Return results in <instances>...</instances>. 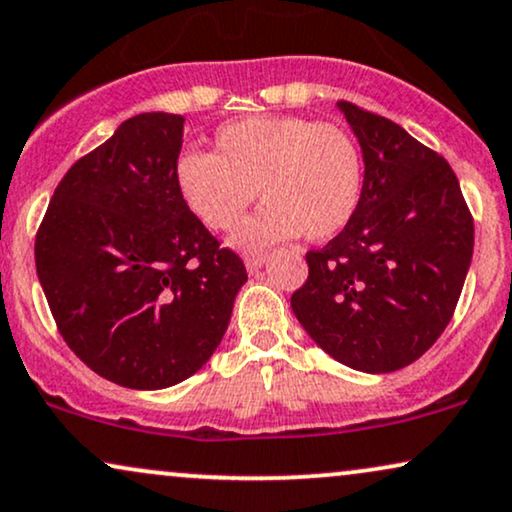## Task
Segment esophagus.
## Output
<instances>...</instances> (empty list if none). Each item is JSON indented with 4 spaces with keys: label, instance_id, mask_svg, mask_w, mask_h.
Segmentation results:
<instances>
[{
    "label": "esophagus",
    "instance_id": "esophagus-1",
    "mask_svg": "<svg viewBox=\"0 0 512 512\" xmlns=\"http://www.w3.org/2000/svg\"><path fill=\"white\" fill-rule=\"evenodd\" d=\"M265 261H268V256L265 254H256V256H249L247 258V270L254 275V272H258L265 265Z\"/></svg>",
    "mask_w": 512,
    "mask_h": 512
}]
</instances>
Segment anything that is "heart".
<instances>
[{
    "label": "heart",
    "instance_id": "b5f03b06",
    "mask_svg": "<svg viewBox=\"0 0 512 512\" xmlns=\"http://www.w3.org/2000/svg\"><path fill=\"white\" fill-rule=\"evenodd\" d=\"M211 152L178 155V195L199 221L232 230L261 190L265 207L230 244L258 251L303 235L327 242L360 207L364 162L360 145L336 124L305 117H247L223 124Z\"/></svg>",
    "mask_w": 512,
    "mask_h": 512
}]
</instances>
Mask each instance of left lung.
<instances>
[{
  "instance_id": "left-lung-1",
  "label": "left lung",
  "mask_w": 512,
  "mask_h": 512,
  "mask_svg": "<svg viewBox=\"0 0 512 512\" xmlns=\"http://www.w3.org/2000/svg\"><path fill=\"white\" fill-rule=\"evenodd\" d=\"M336 105L362 148V199L343 232L308 251L291 310L336 362L388 374L416 362L454 315L473 216L447 159L386 117Z\"/></svg>"
}]
</instances>
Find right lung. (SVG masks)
I'll return each mask as SVG.
<instances>
[{
	"mask_svg": "<svg viewBox=\"0 0 512 512\" xmlns=\"http://www.w3.org/2000/svg\"><path fill=\"white\" fill-rule=\"evenodd\" d=\"M185 117L143 112L70 167L35 240L70 350L98 376L162 390L207 364L247 282L174 181Z\"/></svg>",
	"mask_w": 512,
	"mask_h": 512,
	"instance_id": "1",
	"label": "right lung"
}]
</instances>
